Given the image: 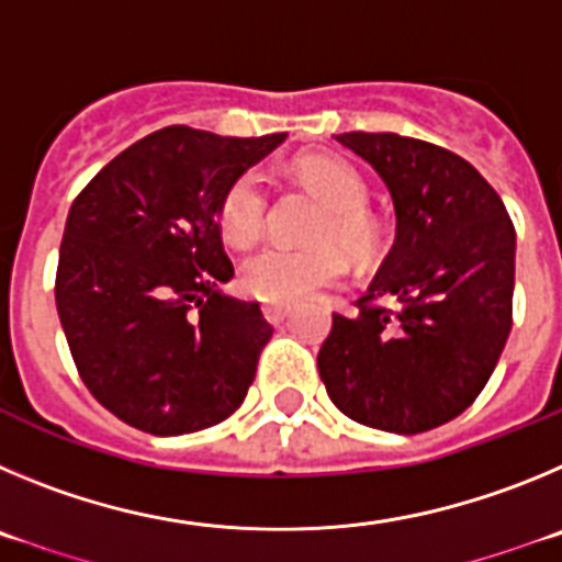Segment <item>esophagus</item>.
Returning a JSON list of instances; mask_svg holds the SVG:
<instances>
[{
    "label": "esophagus",
    "mask_w": 562,
    "mask_h": 562,
    "mask_svg": "<svg viewBox=\"0 0 562 562\" xmlns=\"http://www.w3.org/2000/svg\"><path fill=\"white\" fill-rule=\"evenodd\" d=\"M288 311H291V305H285V302H266V305H262V316L269 318L271 325L282 322V318L288 316Z\"/></svg>",
    "instance_id": "34e87169"
}]
</instances>
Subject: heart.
I'll list each match as a JSON object with an SVG mask.
<instances>
[{"label":"heart","mask_w":562,"mask_h":562,"mask_svg":"<svg viewBox=\"0 0 562 562\" xmlns=\"http://www.w3.org/2000/svg\"><path fill=\"white\" fill-rule=\"evenodd\" d=\"M300 176L330 206L318 229V240H336L356 257L375 251L378 229L369 218V187L356 168L333 156H307L300 161ZM224 237L235 246H249L266 226V190L255 170L237 176L226 187L218 206ZM336 244L282 246L271 244L255 251L240 269V282L257 300L300 302L325 288L338 285L347 274V257Z\"/></svg>","instance_id":"1"}]
</instances>
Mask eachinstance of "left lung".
Returning a JSON list of instances; mask_svg holds the SVG:
<instances>
[{"label":"left lung","instance_id":"left-lung-1","mask_svg":"<svg viewBox=\"0 0 562 562\" xmlns=\"http://www.w3.org/2000/svg\"><path fill=\"white\" fill-rule=\"evenodd\" d=\"M394 204V246L358 300L333 313L318 375L338 412L423 434L459 417L493 375L513 327L515 226L470 161L401 134H338Z\"/></svg>","mask_w":562,"mask_h":562}]
</instances>
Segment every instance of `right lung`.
Instances as JSON below:
<instances>
[{"label": "right lung", "mask_w": 562, "mask_h": 562, "mask_svg": "<svg viewBox=\"0 0 562 562\" xmlns=\"http://www.w3.org/2000/svg\"><path fill=\"white\" fill-rule=\"evenodd\" d=\"M282 139L170 125L114 156L72 201L55 305L86 389L128 426L179 437L244 403L274 327L257 302L221 293L235 269L218 206Z\"/></svg>", "instance_id": "add662e5"}]
</instances>
